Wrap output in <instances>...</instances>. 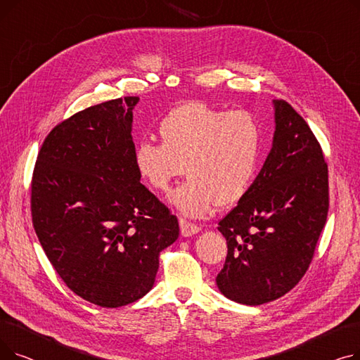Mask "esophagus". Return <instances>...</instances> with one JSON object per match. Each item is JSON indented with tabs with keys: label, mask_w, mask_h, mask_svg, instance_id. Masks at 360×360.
<instances>
[{
	"label": "esophagus",
	"mask_w": 360,
	"mask_h": 360,
	"mask_svg": "<svg viewBox=\"0 0 360 360\" xmlns=\"http://www.w3.org/2000/svg\"><path fill=\"white\" fill-rule=\"evenodd\" d=\"M179 228H181L182 236H185V238L193 236V235H195V233H198V232L201 231L200 226H197L195 223L188 221V220H185V219H181V220H179Z\"/></svg>",
	"instance_id": "esophagus-1"
}]
</instances>
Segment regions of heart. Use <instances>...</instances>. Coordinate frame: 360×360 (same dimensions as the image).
I'll return each mask as SVG.
<instances>
[{
	"mask_svg": "<svg viewBox=\"0 0 360 360\" xmlns=\"http://www.w3.org/2000/svg\"><path fill=\"white\" fill-rule=\"evenodd\" d=\"M160 144L140 141L134 150L139 175L167 194L184 172L190 176L172 195L176 209L191 217L238 204L255 181L262 155V125L248 110H228L186 102L158 127Z\"/></svg>",
	"mask_w": 360,
	"mask_h": 360,
	"instance_id": "heart-1",
	"label": "heart"
}]
</instances>
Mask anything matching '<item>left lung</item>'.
I'll list each match as a JSON object with an SVG mask.
<instances>
[{"instance_id": "obj_1", "label": "left lung", "mask_w": 360, "mask_h": 360, "mask_svg": "<svg viewBox=\"0 0 360 360\" xmlns=\"http://www.w3.org/2000/svg\"><path fill=\"white\" fill-rule=\"evenodd\" d=\"M270 155L251 190L219 221L228 242L216 277L238 304L262 305L292 290L305 276L330 205L328 166L307 121L274 101Z\"/></svg>"}]
</instances>
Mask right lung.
Returning <instances> with one entry per match:
<instances>
[{
    "label": "right lung",
    "instance_id": "right-lung-1",
    "mask_svg": "<svg viewBox=\"0 0 360 360\" xmlns=\"http://www.w3.org/2000/svg\"><path fill=\"white\" fill-rule=\"evenodd\" d=\"M137 102L108 101L53 127L32 176V221L48 259L70 290L102 308L150 292L160 252L179 236L176 216L134 165Z\"/></svg>",
    "mask_w": 360,
    "mask_h": 360
}]
</instances>
